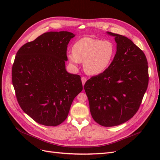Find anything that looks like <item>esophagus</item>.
<instances>
[{
  "mask_svg": "<svg viewBox=\"0 0 160 160\" xmlns=\"http://www.w3.org/2000/svg\"><path fill=\"white\" fill-rule=\"evenodd\" d=\"M81 81H82V83H83V85H84L85 82L87 81V79L85 77H81Z\"/></svg>",
  "mask_w": 160,
  "mask_h": 160,
  "instance_id": "obj_1",
  "label": "esophagus"
}]
</instances>
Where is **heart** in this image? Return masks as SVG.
Here are the masks:
<instances>
[{
  "instance_id": "b5f03b06",
  "label": "heart",
  "mask_w": 160,
  "mask_h": 160,
  "mask_svg": "<svg viewBox=\"0 0 160 160\" xmlns=\"http://www.w3.org/2000/svg\"><path fill=\"white\" fill-rule=\"evenodd\" d=\"M115 52L113 43L109 40L83 37L75 42L72 52H69L67 57L71 64L77 66L79 62H83L87 73L98 75L108 68Z\"/></svg>"
}]
</instances>
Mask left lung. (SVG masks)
<instances>
[{
	"label": "left lung",
	"mask_w": 160,
	"mask_h": 160,
	"mask_svg": "<svg viewBox=\"0 0 160 160\" xmlns=\"http://www.w3.org/2000/svg\"><path fill=\"white\" fill-rule=\"evenodd\" d=\"M115 37L117 51L103 72L84 85L92 118L104 127L122 124L137 113L148 88V65L144 52L129 38Z\"/></svg>",
	"instance_id": "8db88e82"
}]
</instances>
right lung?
<instances>
[{"label": "right lung", "mask_w": 160, "mask_h": 160, "mask_svg": "<svg viewBox=\"0 0 160 160\" xmlns=\"http://www.w3.org/2000/svg\"><path fill=\"white\" fill-rule=\"evenodd\" d=\"M74 37L67 31L45 32L17 52L12 68L17 99L38 123L57 126L63 122L83 90L81 77L65 69L67 45Z\"/></svg>", "instance_id": "1"}]
</instances>
